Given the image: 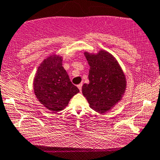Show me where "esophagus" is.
<instances>
[{"label":"esophagus","instance_id":"esophagus-1","mask_svg":"<svg viewBox=\"0 0 160 160\" xmlns=\"http://www.w3.org/2000/svg\"><path fill=\"white\" fill-rule=\"evenodd\" d=\"M78 89H79V91H80V92H82V83H81V84H79V85H78Z\"/></svg>","mask_w":160,"mask_h":160}]
</instances>
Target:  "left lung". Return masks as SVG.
<instances>
[{"instance_id": "1", "label": "left lung", "mask_w": 160, "mask_h": 160, "mask_svg": "<svg viewBox=\"0 0 160 160\" xmlns=\"http://www.w3.org/2000/svg\"><path fill=\"white\" fill-rule=\"evenodd\" d=\"M84 54L90 69L89 83L83 85L82 94L91 108L104 114L122 99L127 88L126 77L114 56L107 51Z\"/></svg>"}]
</instances>
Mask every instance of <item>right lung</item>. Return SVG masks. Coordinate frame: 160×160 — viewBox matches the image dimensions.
Masks as SVG:
<instances>
[{
	"label": "right lung",
	"instance_id": "add662e5",
	"mask_svg": "<svg viewBox=\"0 0 160 160\" xmlns=\"http://www.w3.org/2000/svg\"><path fill=\"white\" fill-rule=\"evenodd\" d=\"M33 91L41 104L52 113L66 108L70 99L79 92L62 67V57L56 54L48 56L39 65L33 80Z\"/></svg>",
	"mask_w": 160,
	"mask_h": 160
}]
</instances>
